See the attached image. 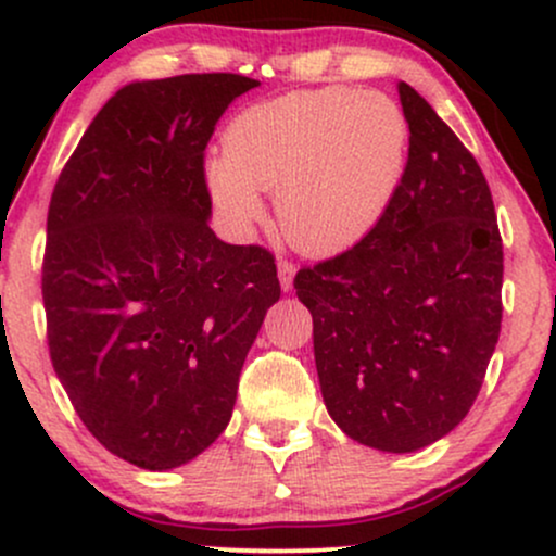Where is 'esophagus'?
<instances>
[{"instance_id": "obj_1", "label": "esophagus", "mask_w": 556, "mask_h": 556, "mask_svg": "<svg viewBox=\"0 0 556 556\" xmlns=\"http://www.w3.org/2000/svg\"><path fill=\"white\" fill-rule=\"evenodd\" d=\"M277 271H279V282H282V290H292V279H295V264H292L290 258H279L277 264Z\"/></svg>"}]
</instances>
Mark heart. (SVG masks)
Instances as JSON below:
<instances>
[{"label": "heart", "instance_id": "b5f03b06", "mask_svg": "<svg viewBox=\"0 0 556 556\" xmlns=\"http://www.w3.org/2000/svg\"><path fill=\"white\" fill-rule=\"evenodd\" d=\"M410 127L384 93L327 86L258 101L203 164L208 193L232 225L261 219L258 190H277L279 229L308 256H337L392 206Z\"/></svg>", "mask_w": 556, "mask_h": 556}]
</instances>
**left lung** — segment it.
I'll return each instance as SVG.
<instances>
[{"label":"left lung","mask_w":556,"mask_h":556,"mask_svg":"<svg viewBox=\"0 0 556 556\" xmlns=\"http://www.w3.org/2000/svg\"><path fill=\"white\" fill-rule=\"evenodd\" d=\"M407 167L379 225L303 266L318 384L334 424L381 452H416L468 416L502 329L504 253L481 167L400 83Z\"/></svg>","instance_id":"left-lung-1"}]
</instances>
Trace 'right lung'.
I'll use <instances>...</instances> for the list:
<instances>
[{
	"label": "right lung",
	"mask_w": 556,
	"mask_h": 556,
	"mask_svg": "<svg viewBox=\"0 0 556 556\" xmlns=\"http://www.w3.org/2000/svg\"><path fill=\"white\" fill-rule=\"evenodd\" d=\"M256 86L235 73L130 83L54 185L41 266L54 374L86 429L138 468H177L225 431L282 292L266 248L208 227L206 146Z\"/></svg>",
	"instance_id": "add662e5"
}]
</instances>
